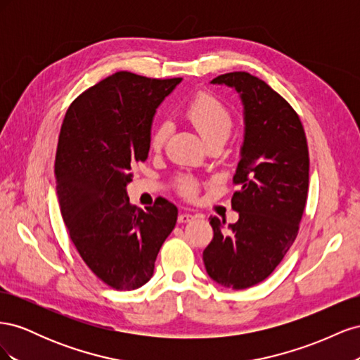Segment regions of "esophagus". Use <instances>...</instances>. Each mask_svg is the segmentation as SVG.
<instances>
[{"instance_id":"34e87169","label":"esophagus","mask_w":360,"mask_h":360,"mask_svg":"<svg viewBox=\"0 0 360 360\" xmlns=\"http://www.w3.org/2000/svg\"><path fill=\"white\" fill-rule=\"evenodd\" d=\"M193 219H195V216L191 214V213H181V214H179V217H177L179 224H188V222H191V221H193Z\"/></svg>"}]
</instances>
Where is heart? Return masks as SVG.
I'll return each mask as SVG.
<instances>
[{"instance_id":"1","label":"heart","mask_w":360,"mask_h":360,"mask_svg":"<svg viewBox=\"0 0 360 360\" xmlns=\"http://www.w3.org/2000/svg\"><path fill=\"white\" fill-rule=\"evenodd\" d=\"M184 117L198 130L207 144L225 143L230 136L234 118L228 106L210 93H200L184 110ZM171 124L168 122L158 123L150 134V146L153 150H162L171 135ZM179 192L186 198H195L198 192V183L189 176H181L176 181Z\"/></svg>"}]
</instances>
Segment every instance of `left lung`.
<instances>
[{
    "instance_id": "left-lung-1",
    "label": "left lung",
    "mask_w": 360,
    "mask_h": 360,
    "mask_svg": "<svg viewBox=\"0 0 360 360\" xmlns=\"http://www.w3.org/2000/svg\"><path fill=\"white\" fill-rule=\"evenodd\" d=\"M212 84L234 89L243 105L245 135L233 177L240 189L231 207L238 221L210 216L213 240L202 259L225 288L245 290L264 281L296 240L309 186V153L300 118L257 76L233 72Z\"/></svg>"
}]
</instances>
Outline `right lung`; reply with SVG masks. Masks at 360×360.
I'll list each match as a JSON object with an SVG mask.
<instances>
[{"instance_id":"right-lung-1","label":"right lung","mask_w":360,"mask_h":360,"mask_svg":"<svg viewBox=\"0 0 360 360\" xmlns=\"http://www.w3.org/2000/svg\"><path fill=\"white\" fill-rule=\"evenodd\" d=\"M180 82L117 72L76 97L63 120L56 156L61 216L85 264L115 290L150 281L177 222L172 202L138 209L126 186L132 167L148 158L156 110Z\"/></svg>"}]
</instances>
